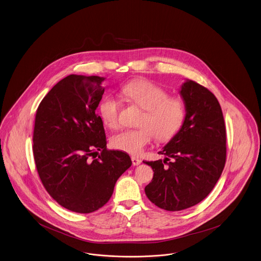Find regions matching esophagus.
I'll use <instances>...</instances> for the list:
<instances>
[{
	"instance_id": "obj_1",
	"label": "esophagus",
	"mask_w": 261,
	"mask_h": 261,
	"mask_svg": "<svg viewBox=\"0 0 261 261\" xmlns=\"http://www.w3.org/2000/svg\"><path fill=\"white\" fill-rule=\"evenodd\" d=\"M131 160H132V163H133L134 166H138V165H140V164L142 163V160L139 159V158H137V157H131Z\"/></svg>"
}]
</instances>
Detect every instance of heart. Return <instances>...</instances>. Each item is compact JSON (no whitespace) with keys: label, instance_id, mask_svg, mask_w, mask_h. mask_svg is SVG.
<instances>
[{"label":"heart","instance_id":"heart-1","mask_svg":"<svg viewBox=\"0 0 261 261\" xmlns=\"http://www.w3.org/2000/svg\"><path fill=\"white\" fill-rule=\"evenodd\" d=\"M122 94L144 114L139 120L140 128L126 129L112 138V146L131 155L141 154L152 140L165 142L178 131L186 116L184 102L177 97H168L166 90L143 80L126 84ZM120 103L113 95H107L99 104V114L105 124L111 128L119 125Z\"/></svg>","mask_w":261,"mask_h":261}]
</instances>
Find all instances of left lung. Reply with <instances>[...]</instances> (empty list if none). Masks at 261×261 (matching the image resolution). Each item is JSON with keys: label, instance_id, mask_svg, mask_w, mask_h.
I'll return each instance as SVG.
<instances>
[{"label": "left lung", "instance_id": "obj_1", "mask_svg": "<svg viewBox=\"0 0 261 261\" xmlns=\"http://www.w3.org/2000/svg\"><path fill=\"white\" fill-rule=\"evenodd\" d=\"M179 95L186 116L177 134L159 151L164 160L144 162L154 172L145 188L147 198L173 212L206 198L218 182L226 158V131L216 96L190 80L180 86Z\"/></svg>", "mask_w": 261, "mask_h": 261}]
</instances>
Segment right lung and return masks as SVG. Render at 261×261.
<instances>
[{
	"label": "right lung",
	"instance_id": "right-lung-1",
	"mask_svg": "<svg viewBox=\"0 0 261 261\" xmlns=\"http://www.w3.org/2000/svg\"><path fill=\"white\" fill-rule=\"evenodd\" d=\"M105 80L70 74L45 95L36 114L33 152L42 185L59 205L81 214L103 207L132 165L126 152L107 149L96 114Z\"/></svg>",
	"mask_w": 261,
	"mask_h": 261
}]
</instances>
